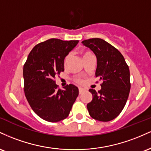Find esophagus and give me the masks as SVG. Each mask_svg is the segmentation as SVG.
Listing matches in <instances>:
<instances>
[{
  "instance_id": "esophagus-1",
  "label": "esophagus",
  "mask_w": 151,
  "mask_h": 151,
  "mask_svg": "<svg viewBox=\"0 0 151 151\" xmlns=\"http://www.w3.org/2000/svg\"><path fill=\"white\" fill-rule=\"evenodd\" d=\"M84 91V89H82V88H79V94H81V93H83V91Z\"/></svg>"
}]
</instances>
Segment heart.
I'll return each mask as SVG.
<instances>
[{"mask_svg": "<svg viewBox=\"0 0 151 151\" xmlns=\"http://www.w3.org/2000/svg\"><path fill=\"white\" fill-rule=\"evenodd\" d=\"M92 55V54H91V53L90 52H89V51H84V52H82L83 59L86 58V57L89 56V55ZM70 55H71L70 54H68V55H67V56H66L65 58V60H64V64H65V65H67V62H68L69 60H70ZM75 81H77V83H82V81H83L82 79H80V78H76Z\"/></svg>", "mask_w": 151, "mask_h": 151, "instance_id": "heart-1", "label": "heart"}]
</instances>
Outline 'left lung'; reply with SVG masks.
Masks as SVG:
<instances>
[{"instance_id": "1", "label": "left lung", "mask_w": 151, "mask_h": 151, "mask_svg": "<svg viewBox=\"0 0 151 151\" xmlns=\"http://www.w3.org/2000/svg\"><path fill=\"white\" fill-rule=\"evenodd\" d=\"M96 55L97 67L95 76L102 81L101 89H90L93 99L88 104L89 115L100 121H111L125 106L129 97L131 82L129 66L116 48L100 38L82 41Z\"/></svg>"}]
</instances>
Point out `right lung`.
<instances>
[{"label":"right lung","mask_w":151,"mask_h":151,"mask_svg":"<svg viewBox=\"0 0 151 151\" xmlns=\"http://www.w3.org/2000/svg\"><path fill=\"white\" fill-rule=\"evenodd\" d=\"M78 40L52 38L32 48L23 67L24 91L29 104L41 119L58 122L70 114L79 95L74 84L58 89L55 78L64 72V60Z\"/></svg>","instance_id":"right-lung-1"}]
</instances>
